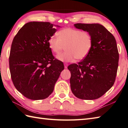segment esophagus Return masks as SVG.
<instances>
[{
    "label": "esophagus",
    "instance_id": "esophagus-1",
    "mask_svg": "<svg viewBox=\"0 0 128 128\" xmlns=\"http://www.w3.org/2000/svg\"><path fill=\"white\" fill-rule=\"evenodd\" d=\"M64 68H67V67H68V64H64Z\"/></svg>",
    "mask_w": 128,
    "mask_h": 128
}]
</instances>
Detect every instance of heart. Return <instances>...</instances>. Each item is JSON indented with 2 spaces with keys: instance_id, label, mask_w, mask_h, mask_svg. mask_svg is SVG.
<instances>
[{
  "instance_id": "b5f03b06",
  "label": "heart",
  "mask_w": 128,
  "mask_h": 128,
  "mask_svg": "<svg viewBox=\"0 0 128 128\" xmlns=\"http://www.w3.org/2000/svg\"><path fill=\"white\" fill-rule=\"evenodd\" d=\"M58 38L51 36L48 40L49 48L54 53L59 54L65 46L66 51L57 58L62 62H71L75 58L84 59L90 53L92 47V38L90 34L73 28H66L59 31Z\"/></svg>"
}]
</instances>
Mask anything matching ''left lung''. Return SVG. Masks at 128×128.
<instances>
[{
	"instance_id": "1",
	"label": "left lung",
	"mask_w": 128,
	"mask_h": 128,
	"mask_svg": "<svg viewBox=\"0 0 128 128\" xmlns=\"http://www.w3.org/2000/svg\"><path fill=\"white\" fill-rule=\"evenodd\" d=\"M92 38L90 53L78 64L68 66L73 94L84 100L102 97L113 86L118 67L119 53L115 38L100 24H74Z\"/></svg>"
}]
</instances>
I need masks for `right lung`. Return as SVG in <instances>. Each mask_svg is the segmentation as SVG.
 <instances>
[{
	"mask_svg": "<svg viewBox=\"0 0 128 128\" xmlns=\"http://www.w3.org/2000/svg\"><path fill=\"white\" fill-rule=\"evenodd\" d=\"M54 26L48 22H28L12 44L9 69L12 81L19 92L31 100L48 98L64 70L63 62L54 58L48 47L49 38L57 31Z\"/></svg>",
	"mask_w": 128,
	"mask_h": 128,
	"instance_id": "1",
	"label": "right lung"
}]
</instances>
